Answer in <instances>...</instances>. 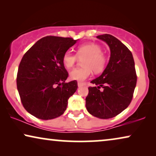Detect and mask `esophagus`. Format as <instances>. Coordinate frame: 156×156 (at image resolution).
Here are the masks:
<instances>
[{"instance_id": "34e87169", "label": "esophagus", "mask_w": 156, "mask_h": 156, "mask_svg": "<svg viewBox=\"0 0 156 156\" xmlns=\"http://www.w3.org/2000/svg\"><path fill=\"white\" fill-rule=\"evenodd\" d=\"M77 85H78V87H82V86H84V83H82V82H77Z\"/></svg>"}]
</instances>
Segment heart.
Instances as JSON below:
<instances>
[{"label": "heart", "mask_w": 156, "mask_h": 156, "mask_svg": "<svg viewBox=\"0 0 156 156\" xmlns=\"http://www.w3.org/2000/svg\"><path fill=\"white\" fill-rule=\"evenodd\" d=\"M103 50L99 44L89 42L80 45L76 50V55L71 51H67L64 53L62 63L67 69L73 67L78 57L84 59L82 65L84 67L74 69L69 72V77L72 80L82 82L91 76L92 70L95 73H100L105 68L106 65V58L102 54Z\"/></svg>", "instance_id": "heart-1"}]
</instances>
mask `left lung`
<instances>
[{
  "label": "left lung",
  "instance_id": "obj_1",
  "mask_svg": "<svg viewBox=\"0 0 156 156\" xmlns=\"http://www.w3.org/2000/svg\"><path fill=\"white\" fill-rule=\"evenodd\" d=\"M97 37L108 44L111 55L102 74L91 82L97 87H89L86 108L92 116L107 119L117 116L129 106L137 76L133 55L126 46L108 34Z\"/></svg>",
  "mask_w": 156,
  "mask_h": 156
}]
</instances>
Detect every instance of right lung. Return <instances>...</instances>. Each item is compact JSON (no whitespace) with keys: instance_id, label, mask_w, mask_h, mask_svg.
<instances>
[{"instance_id":"obj_1","label":"right lung","mask_w":156,"mask_h":156,"mask_svg":"<svg viewBox=\"0 0 156 156\" xmlns=\"http://www.w3.org/2000/svg\"><path fill=\"white\" fill-rule=\"evenodd\" d=\"M77 40L47 36L32 46L21 59L17 88L24 108L36 118L49 120L60 116L69 98L76 91V81L65 82L68 72L62 57Z\"/></svg>"}]
</instances>
